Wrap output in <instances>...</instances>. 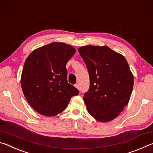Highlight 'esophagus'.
<instances>
[{
    "label": "esophagus",
    "instance_id": "1",
    "mask_svg": "<svg viewBox=\"0 0 153 153\" xmlns=\"http://www.w3.org/2000/svg\"><path fill=\"white\" fill-rule=\"evenodd\" d=\"M75 87H76V88L78 89H79V83H76V84H75Z\"/></svg>",
    "mask_w": 153,
    "mask_h": 153
}]
</instances>
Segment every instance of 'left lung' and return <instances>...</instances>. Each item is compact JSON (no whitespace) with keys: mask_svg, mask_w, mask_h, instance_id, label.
<instances>
[{"mask_svg":"<svg viewBox=\"0 0 153 153\" xmlns=\"http://www.w3.org/2000/svg\"><path fill=\"white\" fill-rule=\"evenodd\" d=\"M87 66L90 80L84 94L87 111L100 122L114 119L129 101L134 76L126 59L106 46L78 49Z\"/></svg>","mask_w":153,"mask_h":153,"instance_id":"1","label":"left lung"}]
</instances>
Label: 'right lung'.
Segmentation results:
<instances>
[{
    "mask_svg": "<svg viewBox=\"0 0 153 153\" xmlns=\"http://www.w3.org/2000/svg\"><path fill=\"white\" fill-rule=\"evenodd\" d=\"M74 47L52 42L35 49L25 62L21 77L22 91L29 104L41 114L56 116L63 112L79 90L67 81L66 65Z\"/></svg>",
    "mask_w": 153,
    "mask_h": 153,
    "instance_id": "obj_1",
    "label": "right lung"
}]
</instances>
